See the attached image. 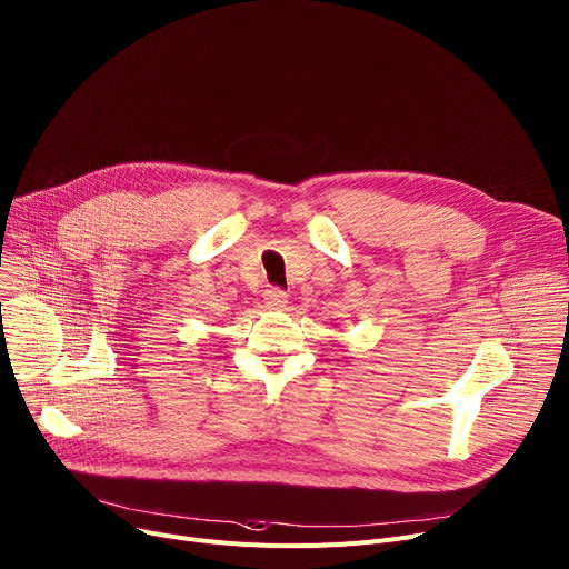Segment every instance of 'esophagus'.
<instances>
[{
	"label": "esophagus",
	"mask_w": 569,
	"mask_h": 569,
	"mask_svg": "<svg viewBox=\"0 0 569 569\" xmlns=\"http://www.w3.org/2000/svg\"><path fill=\"white\" fill-rule=\"evenodd\" d=\"M264 299H268V305L274 309H281L288 305V295L281 288H270L264 290Z\"/></svg>",
	"instance_id": "esophagus-1"
}]
</instances>
